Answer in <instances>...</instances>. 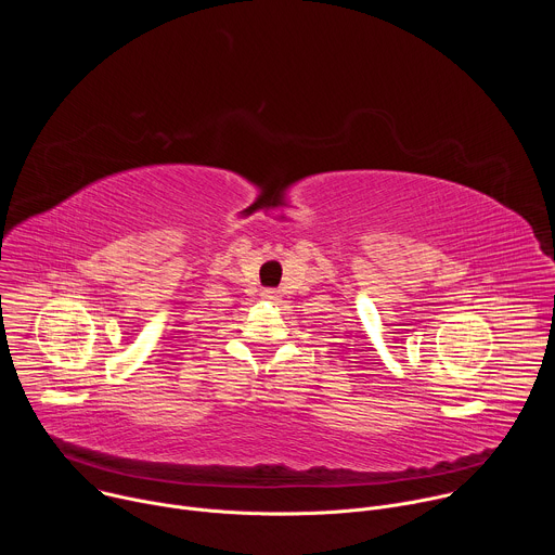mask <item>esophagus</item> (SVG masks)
<instances>
[{
    "mask_svg": "<svg viewBox=\"0 0 555 555\" xmlns=\"http://www.w3.org/2000/svg\"><path fill=\"white\" fill-rule=\"evenodd\" d=\"M261 296H263V300H268V302H276V300H279V292H274V289H263Z\"/></svg>",
    "mask_w": 555,
    "mask_h": 555,
    "instance_id": "34e87169",
    "label": "esophagus"
}]
</instances>
